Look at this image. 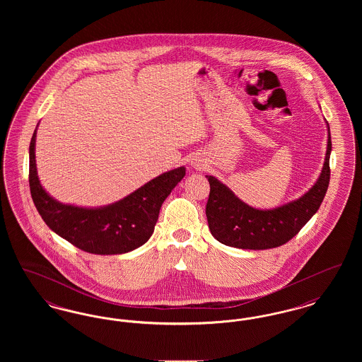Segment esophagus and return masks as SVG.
Masks as SVG:
<instances>
[{
  "mask_svg": "<svg viewBox=\"0 0 362 362\" xmlns=\"http://www.w3.org/2000/svg\"><path fill=\"white\" fill-rule=\"evenodd\" d=\"M191 165H192V168H195V170H202V167H204V164H202L201 160H194V161H191Z\"/></svg>",
  "mask_w": 362,
  "mask_h": 362,
  "instance_id": "esophagus-1",
  "label": "esophagus"
}]
</instances>
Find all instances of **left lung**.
I'll list each match as a JSON object with an SVG mask.
<instances>
[{
  "mask_svg": "<svg viewBox=\"0 0 362 362\" xmlns=\"http://www.w3.org/2000/svg\"><path fill=\"white\" fill-rule=\"evenodd\" d=\"M327 124V151L322 173L313 186L297 199L273 209H257L218 180L206 175L210 183L206 217L214 239L241 250L276 248L294 238L319 210L329 183L331 134Z\"/></svg>",
  "mask_w": 362,
  "mask_h": 362,
  "instance_id": "obj_1",
  "label": "left lung"
}]
</instances>
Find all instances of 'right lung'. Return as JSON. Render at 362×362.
Instances as JSON below:
<instances>
[{
	"label": "right lung",
	"instance_id": "obj_1",
	"mask_svg": "<svg viewBox=\"0 0 362 362\" xmlns=\"http://www.w3.org/2000/svg\"><path fill=\"white\" fill-rule=\"evenodd\" d=\"M36 132L37 126L30 144V189L36 210L54 233L96 255H121L149 240L161 205L185 177L186 167L161 173L110 205L62 204L39 180L35 160Z\"/></svg>",
	"mask_w": 362,
	"mask_h": 362
}]
</instances>
